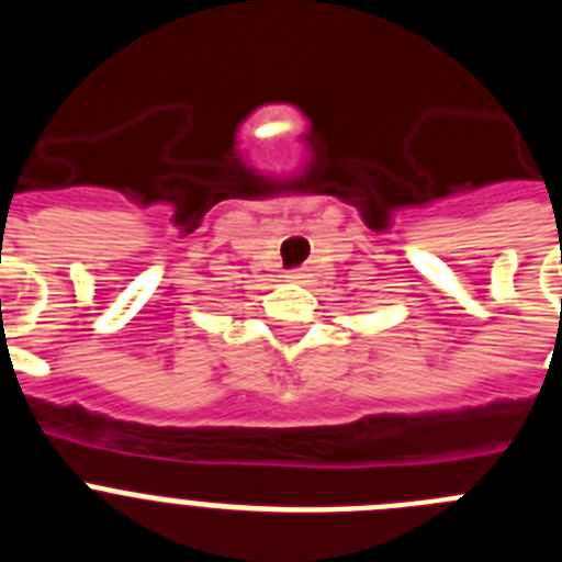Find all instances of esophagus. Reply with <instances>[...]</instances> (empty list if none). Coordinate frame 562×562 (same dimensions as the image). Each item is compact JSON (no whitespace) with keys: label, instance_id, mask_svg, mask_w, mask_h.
Segmentation results:
<instances>
[{"label":"esophagus","instance_id":"obj_1","mask_svg":"<svg viewBox=\"0 0 562 562\" xmlns=\"http://www.w3.org/2000/svg\"><path fill=\"white\" fill-rule=\"evenodd\" d=\"M290 278H292V281H297V278H304V276H301V272H297V270H292Z\"/></svg>","mask_w":562,"mask_h":562}]
</instances>
